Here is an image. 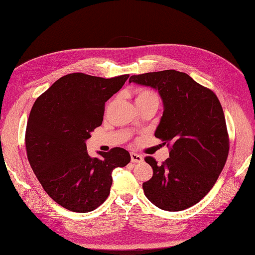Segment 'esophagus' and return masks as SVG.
Instances as JSON below:
<instances>
[{
    "mask_svg": "<svg viewBox=\"0 0 255 255\" xmlns=\"http://www.w3.org/2000/svg\"><path fill=\"white\" fill-rule=\"evenodd\" d=\"M130 160H132V163H142L143 157L139 155V154L132 152L130 153Z\"/></svg>",
    "mask_w": 255,
    "mask_h": 255,
    "instance_id": "obj_1",
    "label": "esophagus"
}]
</instances>
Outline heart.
<instances>
[{"instance_id": "obj_1", "label": "heart", "mask_w": 255, "mask_h": 255, "mask_svg": "<svg viewBox=\"0 0 255 255\" xmlns=\"http://www.w3.org/2000/svg\"><path fill=\"white\" fill-rule=\"evenodd\" d=\"M150 101H158V98L155 95V92H153L152 90L146 89V88H138L135 90L136 105L144 104Z\"/></svg>"}]
</instances>
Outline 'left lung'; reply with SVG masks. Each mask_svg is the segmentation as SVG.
Masks as SVG:
<instances>
[{
    "mask_svg": "<svg viewBox=\"0 0 255 255\" xmlns=\"http://www.w3.org/2000/svg\"><path fill=\"white\" fill-rule=\"evenodd\" d=\"M132 82L158 90L164 113L155 137L170 150L161 165L144 158L153 169L144 195L164 211L186 210L207 195L226 165L230 140L222 106L214 91L184 72L132 75Z\"/></svg>",
    "mask_w": 255,
    "mask_h": 255,
    "instance_id": "left-lung-1",
    "label": "left lung"
}]
</instances>
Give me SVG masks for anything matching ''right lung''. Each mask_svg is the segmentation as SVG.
Segmentation results:
<instances>
[{"mask_svg": "<svg viewBox=\"0 0 255 255\" xmlns=\"http://www.w3.org/2000/svg\"><path fill=\"white\" fill-rule=\"evenodd\" d=\"M128 74L111 79L81 72L67 74L37 98L25 130L27 159L44 191L76 213L96 210L107 199L115 168L127 166L123 148L91 158L86 141L102 125L105 102L118 92Z\"/></svg>", "mask_w": 255, "mask_h": 255, "instance_id": "right-lung-1", "label": "right lung"}]
</instances>
